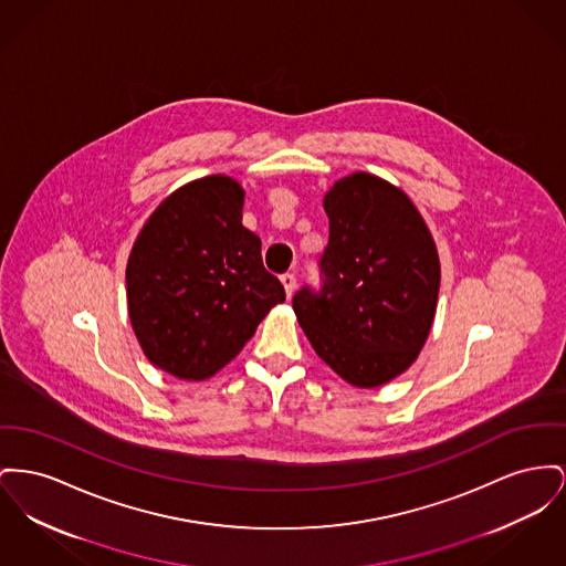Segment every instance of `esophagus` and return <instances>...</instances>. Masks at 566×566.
Wrapping results in <instances>:
<instances>
[{
    "instance_id": "obj_1",
    "label": "esophagus",
    "mask_w": 566,
    "mask_h": 566,
    "mask_svg": "<svg viewBox=\"0 0 566 566\" xmlns=\"http://www.w3.org/2000/svg\"><path fill=\"white\" fill-rule=\"evenodd\" d=\"M280 280H282V284H284L286 297H291V295L295 293V289H297V277H295V273H284Z\"/></svg>"
}]
</instances>
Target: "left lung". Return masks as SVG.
<instances>
[{"label":"left lung","mask_w":566,"mask_h":566,"mask_svg":"<svg viewBox=\"0 0 566 566\" xmlns=\"http://www.w3.org/2000/svg\"><path fill=\"white\" fill-rule=\"evenodd\" d=\"M329 243L321 289L293 297L316 355L346 382L371 389L406 371L432 329L440 261L421 213L399 188L353 172L325 195Z\"/></svg>","instance_id":"8db88e82"}]
</instances>
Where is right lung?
<instances>
[{
  "label": "right lung",
  "instance_id": "1",
  "mask_svg": "<svg viewBox=\"0 0 566 566\" xmlns=\"http://www.w3.org/2000/svg\"><path fill=\"white\" fill-rule=\"evenodd\" d=\"M241 209L243 188L209 175L163 200L134 241L130 323L147 359L177 378L213 376L286 300Z\"/></svg>",
  "mask_w": 566,
  "mask_h": 566
}]
</instances>
